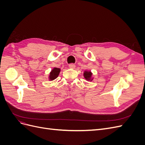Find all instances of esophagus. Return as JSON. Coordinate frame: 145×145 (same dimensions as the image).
I'll use <instances>...</instances> for the list:
<instances>
[{"mask_svg": "<svg viewBox=\"0 0 145 145\" xmlns=\"http://www.w3.org/2000/svg\"><path fill=\"white\" fill-rule=\"evenodd\" d=\"M69 67L70 68H74L76 67V65H75V64H74V63H71V64L69 65Z\"/></svg>", "mask_w": 145, "mask_h": 145, "instance_id": "34e87169", "label": "esophagus"}]
</instances>
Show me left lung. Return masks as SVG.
I'll use <instances>...</instances> for the list:
<instances>
[{
    "label": "left lung",
    "mask_w": 145,
    "mask_h": 145,
    "mask_svg": "<svg viewBox=\"0 0 145 145\" xmlns=\"http://www.w3.org/2000/svg\"><path fill=\"white\" fill-rule=\"evenodd\" d=\"M92 74H93L91 73V71H85L84 73H83V76H84L86 80L92 81V80L93 79V78H91Z\"/></svg>",
    "instance_id": "1"
}]
</instances>
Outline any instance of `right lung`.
<instances>
[{
    "label": "right lung",
    "instance_id": "1",
    "mask_svg": "<svg viewBox=\"0 0 145 145\" xmlns=\"http://www.w3.org/2000/svg\"><path fill=\"white\" fill-rule=\"evenodd\" d=\"M60 72V69L58 68H54L52 70L50 74L49 78L50 80H53L58 77L59 74Z\"/></svg>",
    "mask_w": 145,
    "mask_h": 145
}]
</instances>
